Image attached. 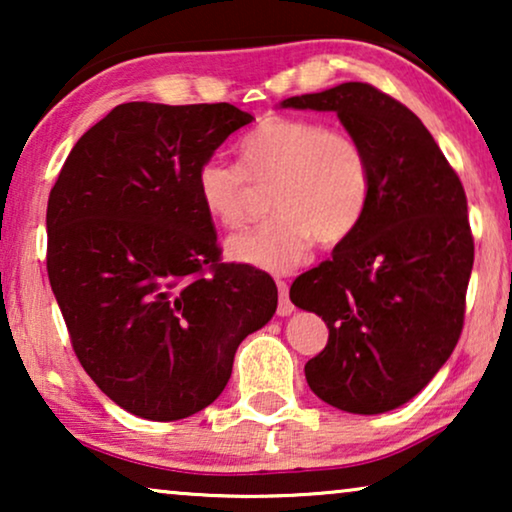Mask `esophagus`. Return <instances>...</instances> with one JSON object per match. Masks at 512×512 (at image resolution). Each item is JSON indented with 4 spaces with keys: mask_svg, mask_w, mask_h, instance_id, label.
I'll use <instances>...</instances> for the list:
<instances>
[{
    "mask_svg": "<svg viewBox=\"0 0 512 512\" xmlns=\"http://www.w3.org/2000/svg\"><path fill=\"white\" fill-rule=\"evenodd\" d=\"M277 291H279V305H277V314L279 317H289V314L296 310L293 303L289 300V284L277 279Z\"/></svg>",
    "mask_w": 512,
    "mask_h": 512,
    "instance_id": "1",
    "label": "esophagus"
}]
</instances>
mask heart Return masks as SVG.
<instances>
[{
    "label": "heart",
    "instance_id": "b5f03b06",
    "mask_svg": "<svg viewBox=\"0 0 512 512\" xmlns=\"http://www.w3.org/2000/svg\"><path fill=\"white\" fill-rule=\"evenodd\" d=\"M251 184H272L270 209L277 214L230 237L226 254L235 263L289 272L305 261L314 240L338 244L354 233L368 209L373 170L349 132L268 116L240 142V165L209 156L195 174L202 207L226 228L247 221Z\"/></svg>",
    "mask_w": 512,
    "mask_h": 512
}]
</instances>
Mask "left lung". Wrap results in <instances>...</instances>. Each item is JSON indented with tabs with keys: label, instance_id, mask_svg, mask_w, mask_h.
Masks as SVG:
<instances>
[{
	"label": "left lung",
	"instance_id": "obj_1",
	"mask_svg": "<svg viewBox=\"0 0 512 512\" xmlns=\"http://www.w3.org/2000/svg\"><path fill=\"white\" fill-rule=\"evenodd\" d=\"M279 107L335 111L373 170L359 226L291 286V303L328 326L324 352L305 363L307 384L354 415L401 408L450 359L464 326L473 270L464 186L424 123L368 83Z\"/></svg>",
	"mask_w": 512,
	"mask_h": 512
}]
</instances>
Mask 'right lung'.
<instances>
[{
    "instance_id": "1",
    "label": "right lung",
    "mask_w": 512,
    "mask_h": 512,
    "mask_svg": "<svg viewBox=\"0 0 512 512\" xmlns=\"http://www.w3.org/2000/svg\"><path fill=\"white\" fill-rule=\"evenodd\" d=\"M254 116L233 104L128 102L74 144L46 209L48 279L81 366L151 422L191 417L230 380L277 286L219 263L195 188L202 160Z\"/></svg>"
}]
</instances>
